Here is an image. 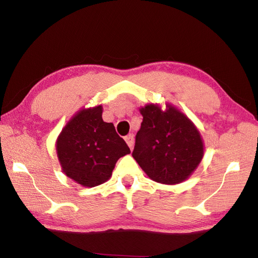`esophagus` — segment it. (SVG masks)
<instances>
[{"label":"esophagus","mask_w":258,"mask_h":258,"mask_svg":"<svg viewBox=\"0 0 258 258\" xmlns=\"http://www.w3.org/2000/svg\"><path fill=\"white\" fill-rule=\"evenodd\" d=\"M125 141L127 143V146L130 147V149L132 150L134 147V135L133 134H128L127 137H125Z\"/></svg>","instance_id":"obj_1"}]
</instances>
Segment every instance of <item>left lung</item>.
I'll return each instance as SVG.
<instances>
[{
	"label": "left lung",
	"instance_id": "8db88e82",
	"mask_svg": "<svg viewBox=\"0 0 258 258\" xmlns=\"http://www.w3.org/2000/svg\"><path fill=\"white\" fill-rule=\"evenodd\" d=\"M135 137L133 158L148 177L161 184H178L197 169L205 152L199 130L172 103H147Z\"/></svg>",
	"mask_w": 258,
	"mask_h": 258
}]
</instances>
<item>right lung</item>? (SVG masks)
Wrapping results in <instances>:
<instances>
[{
	"mask_svg": "<svg viewBox=\"0 0 258 258\" xmlns=\"http://www.w3.org/2000/svg\"><path fill=\"white\" fill-rule=\"evenodd\" d=\"M102 104L77 110L61 130L55 150L64 175L85 187L107 182L120 157L131 154L112 123L102 119Z\"/></svg>",
	"mask_w": 258,
	"mask_h": 258,
	"instance_id": "right-lung-1",
	"label": "right lung"
}]
</instances>
